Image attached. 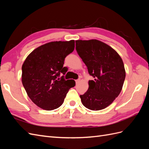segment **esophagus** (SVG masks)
Returning a JSON list of instances; mask_svg holds the SVG:
<instances>
[{"mask_svg":"<svg viewBox=\"0 0 149 149\" xmlns=\"http://www.w3.org/2000/svg\"><path fill=\"white\" fill-rule=\"evenodd\" d=\"M75 81H76V84L78 83L80 81V79H78L75 80Z\"/></svg>","mask_w":149,"mask_h":149,"instance_id":"obj_1","label":"esophagus"}]
</instances>
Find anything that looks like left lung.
I'll list each match as a JSON object with an SVG mask.
<instances>
[{
	"mask_svg": "<svg viewBox=\"0 0 149 149\" xmlns=\"http://www.w3.org/2000/svg\"><path fill=\"white\" fill-rule=\"evenodd\" d=\"M76 50L87 66L94 80L80 95L83 104L89 109H104L120 94L125 78L123 60L113 48L97 40H76Z\"/></svg>",
	"mask_w": 149,
	"mask_h": 149,
	"instance_id": "1",
	"label": "left lung"
}]
</instances>
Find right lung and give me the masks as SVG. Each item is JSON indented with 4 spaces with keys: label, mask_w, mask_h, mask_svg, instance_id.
I'll return each instance as SVG.
<instances>
[{
    "label": "right lung",
    "mask_w": 149,
    "mask_h": 149,
    "mask_svg": "<svg viewBox=\"0 0 149 149\" xmlns=\"http://www.w3.org/2000/svg\"><path fill=\"white\" fill-rule=\"evenodd\" d=\"M74 40L52 42L38 47L26 57L22 67V81L30 100L47 111L59 107L71 88L73 79H65V58L73 52ZM64 74L60 77V74Z\"/></svg>",
    "instance_id": "add662e5"
}]
</instances>
